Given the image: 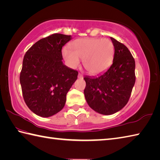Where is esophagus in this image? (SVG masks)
Instances as JSON below:
<instances>
[{
	"label": "esophagus",
	"instance_id": "obj_1",
	"mask_svg": "<svg viewBox=\"0 0 160 160\" xmlns=\"http://www.w3.org/2000/svg\"><path fill=\"white\" fill-rule=\"evenodd\" d=\"M78 78H79V79H82L83 75L81 74H79V75H78Z\"/></svg>",
	"mask_w": 160,
	"mask_h": 160
}]
</instances>
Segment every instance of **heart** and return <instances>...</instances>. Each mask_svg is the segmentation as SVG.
I'll use <instances>...</instances> for the list:
<instances>
[{
  "label": "heart",
  "mask_w": 160,
  "mask_h": 160,
  "mask_svg": "<svg viewBox=\"0 0 160 160\" xmlns=\"http://www.w3.org/2000/svg\"><path fill=\"white\" fill-rule=\"evenodd\" d=\"M71 50L64 48L62 54L72 68H77L83 61V67L88 73L98 74L107 70L113 62L114 45L108 39L83 38L74 41Z\"/></svg>",
  "instance_id": "heart-1"
}]
</instances>
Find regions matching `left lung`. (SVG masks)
<instances>
[{
    "label": "left lung",
    "instance_id": "obj_1",
    "mask_svg": "<svg viewBox=\"0 0 160 160\" xmlns=\"http://www.w3.org/2000/svg\"><path fill=\"white\" fill-rule=\"evenodd\" d=\"M114 45L113 64L98 77L86 76L84 95L89 107L103 115H111L124 107L135 83V61L124 44L111 38Z\"/></svg>",
    "mask_w": 160,
    "mask_h": 160
}]
</instances>
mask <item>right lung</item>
I'll use <instances>...</instances> for the list:
<instances>
[{
    "mask_svg": "<svg viewBox=\"0 0 160 160\" xmlns=\"http://www.w3.org/2000/svg\"><path fill=\"white\" fill-rule=\"evenodd\" d=\"M71 35L55 33L41 39L24 56L20 83L28 107L39 116L55 115L64 107L66 95L78 72L62 61V48Z\"/></svg>",
    "mask_w": 160,
    "mask_h": 160,
    "instance_id": "right-lung-1",
    "label": "right lung"
}]
</instances>
